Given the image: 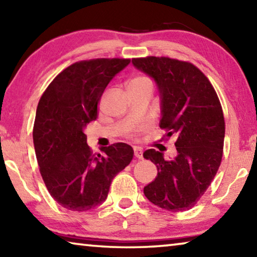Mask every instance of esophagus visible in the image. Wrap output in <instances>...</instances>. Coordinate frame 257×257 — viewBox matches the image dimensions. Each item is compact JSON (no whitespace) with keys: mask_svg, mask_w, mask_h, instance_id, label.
<instances>
[{"mask_svg":"<svg viewBox=\"0 0 257 257\" xmlns=\"http://www.w3.org/2000/svg\"><path fill=\"white\" fill-rule=\"evenodd\" d=\"M134 154H135V158H136V159H138V160L143 159V151H142V149H139V147H136V149H135Z\"/></svg>","mask_w":257,"mask_h":257,"instance_id":"34e87169","label":"esophagus"}]
</instances>
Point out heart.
Returning <instances> with one entry per match:
<instances>
[{"mask_svg": "<svg viewBox=\"0 0 257 257\" xmlns=\"http://www.w3.org/2000/svg\"><path fill=\"white\" fill-rule=\"evenodd\" d=\"M138 88H150L153 89V82L147 76L137 75L132 78L129 81V89H138ZM132 136V134H129Z\"/></svg>", "mask_w": 257, "mask_h": 257, "instance_id": "1", "label": "heart"}]
</instances>
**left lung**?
<instances>
[{"instance_id":"left-lung-1","label":"left lung","mask_w":257,"mask_h":257,"mask_svg":"<svg viewBox=\"0 0 257 257\" xmlns=\"http://www.w3.org/2000/svg\"><path fill=\"white\" fill-rule=\"evenodd\" d=\"M134 66L158 85L165 138L177 137V156L164 160L153 149L144 153L158 177L144 188L149 201L170 212L196 205L222 161L225 123L222 106L207 77L187 61L168 56L133 59Z\"/></svg>"}]
</instances>
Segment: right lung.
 I'll return each instance as SVG.
<instances>
[{
  "mask_svg": "<svg viewBox=\"0 0 257 257\" xmlns=\"http://www.w3.org/2000/svg\"><path fill=\"white\" fill-rule=\"evenodd\" d=\"M130 59H92L69 66L38 102L33 138L40 172L51 196L70 211L85 212L105 201L111 182L132 162L134 150L115 143L93 153L84 129L97 118L104 89Z\"/></svg>",
  "mask_w": 257,
  "mask_h": 257,
  "instance_id": "obj_1",
  "label": "right lung"
}]
</instances>
